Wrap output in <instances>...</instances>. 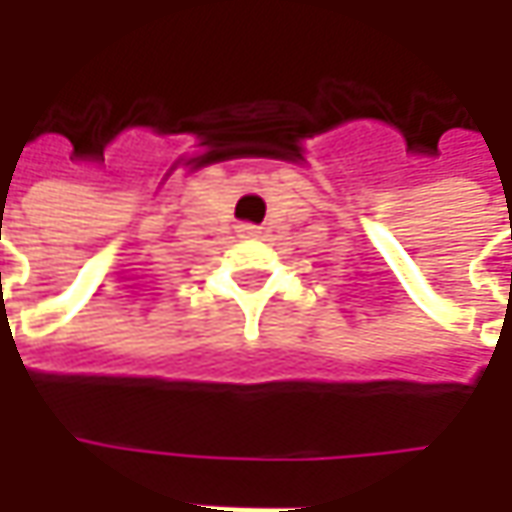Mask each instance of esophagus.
I'll return each instance as SVG.
<instances>
[{
    "mask_svg": "<svg viewBox=\"0 0 512 512\" xmlns=\"http://www.w3.org/2000/svg\"><path fill=\"white\" fill-rule=\"evenodd\" d=\"M259 233H262V230H259L256 225H242V227H239V236H242V239H259Z\"/></svg>",
    "mask_w": 512,
    "mask_h": 512,
    "instance_id": "1",
    "label": "esophagus"
}]
</instances>
